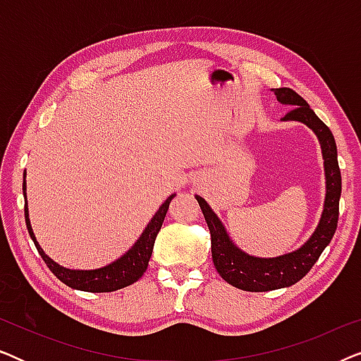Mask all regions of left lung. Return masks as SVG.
<instances>
[{"label":"left lung","instance_id":"1","mask_svg":"<svg viewBox=\"0 0 361 361\" xmlns=\"http://www.w3.org/2000/svg\"><path fill=\"white\" fill-rule=\"evenodd\" d=\"M283 105L293 106L283 121H299L315 133L320 142L325 171V200L317 228L305 243L290 253L276 258H258L240 250L230 240L226 228L205 199L195 195L212 236V259L215 269L226 283L250 293H264L289 288L304 278L334 238L338 224V202L342 194V176L337 159V145L332 131L315 115L309 103L290 88H273Z\"/></svg>","mask_w":361,"mask_h":361}]
</instances>
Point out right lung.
Wrapping results in <instances>:
<instances>
[{
	"label": "right lung",
	"mask_w": 361,
	"mask_h": 361,
	"mask_svg": "<svg viewBox=\"0 0 361 361\" xmlns=\"http://www.w3.org/2000/svg\"><path fill=\"white\" fill-rule=\"evenodd\" d=\"M23 194H24V216H26V226L29 235L36 245V248L44 259V263L47 264V268L56 274L57 279H61L63 284H67L68 288L77 289V290H85V293H111V290H118L126 288L136 283L142 274L146 273L147 263L152 255V248H154L156 236L159 233L162 221L166 219L167 209H169L171 200L174 199L176 194L169 195L166 199L164 204L159 207V210L156 212L149 224L140 238L136 240V243L126 251L125 255L120 256L113 263L103 266L98 269H68L63 268L56 261L49 258L44 253L41 245L37 243L36 235H34L31 220H29V210H27V197H26V172H24V182H23Z\"/></svg>",
	"instance_id": "add662e5"
}]
</instances>
